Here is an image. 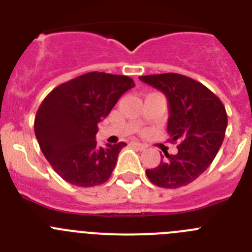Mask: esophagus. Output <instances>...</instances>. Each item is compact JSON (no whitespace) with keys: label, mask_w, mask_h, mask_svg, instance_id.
Returning <instances> with one entry per match:
<instances>
[{"label":"esophagus","mask_w":252,"mask_h":252,"mask_svg":"<svg viewBox=\"0 0 252 252\" xmlns=\"http://www.w3.org/2000/svg\"><path fill=\"white\" fill-rule=\"evenodd\" d=\"M131 145L135 146V148H137L139 150H145V149H146V146L144 145V144H140V142H132Z\"/></svg>","instance_id":"obj_1"}]
</instances>
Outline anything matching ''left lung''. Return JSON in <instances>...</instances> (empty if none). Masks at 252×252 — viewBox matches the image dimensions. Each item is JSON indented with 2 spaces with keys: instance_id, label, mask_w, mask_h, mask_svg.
Listing matches in <instances>:
<instances>
[{
  "instance_id": "1",
  "label": "left lung",
  "mask_w": 252,
  "mask_h": 252,
  "mask_svg": "<svg viewBox=\"0 0 252 252\" xmlns=\"http://www.w3.org/2000/svg\"><path fill=\"white\" fill-rule=\"evenodd\" d=\"M161 91L169 102L168 133L178 153L146 169L151 183L161 188L188 186L211 165L224 139L227 113L223 103L206 86L178 73L140 77Z\"/></svg>"
}]
</instances>
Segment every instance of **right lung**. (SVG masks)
Segmentation results:
<instances>
[{
    "instance_id": "1",
    "label": "right lung",
    "mask_w": 252,
    "mask_h": 252,
    "mask_svg": "<svg viewBox=\"0 0 252 252\" xmlns=\"http://www.w3.org/2000/svg\"><path fill=\"white\" fill-rule=\"evenodd\" d=\"M127 75L91 72L55 87L40 104L34 130L44 157L65 182L94 187L108 180L125 142L97 145L98 122L126 91Z\"/></svg>"
}]
</instances>
